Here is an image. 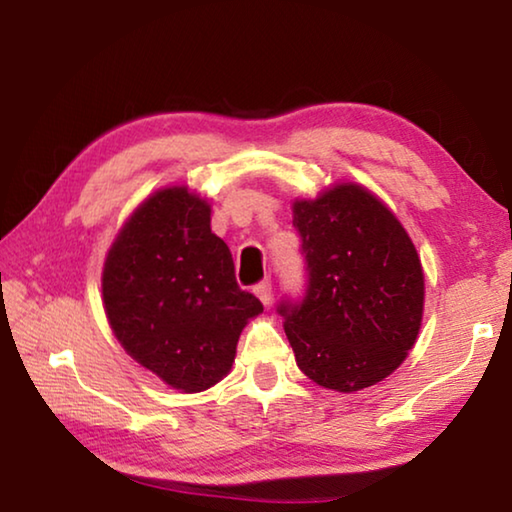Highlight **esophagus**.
<instances>
[{
	"mask_svg": "<svg viewBox=\"0 0 512 512\" xmlns=\"http://www.w3.org/2000/svg\"><path fill=\"white\" fill-rule=\"evenodd\" d=\"M255 296L264 302V305H268L271 302V280H262L259 284H255Z\"/></svg>",
	"mask_w": 512,
	"mask_h": 512,
	"instance_id": "34e87169",
	"label": "esophagus"
}]
</instances>
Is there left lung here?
Returning a JSON list of instances; mask_svg holds the SVG:
<instances>
[{
    "label": "left lung",
    "mask_w": 512,
    "mask_h": 512,
    "mask_svg": "<svg viewBox=\"0 0 512 512\" xmlns=\"http://www.w3.org/2000/svg\"><path fill=\"white\" fill-rule=\"evenodd\" d=\"M307 264L302 300L277 314L298 368L339 393L377 384L418 339L424 275L411 237L366 187L343 183L293 203Z\"/></svg>",
    "instance_id": "8db88e82"
}]
</instances>
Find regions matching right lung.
<instances>
[{"instance_id": "right-lung-1", "label": "right lung", "mask_w": 512, "mask_h": 512, "mask_svg": "<svg viewBox=\"0 0 512 512\" xmlns=\"http://www.w3.org/2000/svg\"><path fill=\"white\" fill-rule=\"evenodd\" d=\"M210 205L167 187L137 207L103 264V307L131 357L183 393L228 375L241 329L264 307L235 280Z\"/></svg>"}]
</instances>
